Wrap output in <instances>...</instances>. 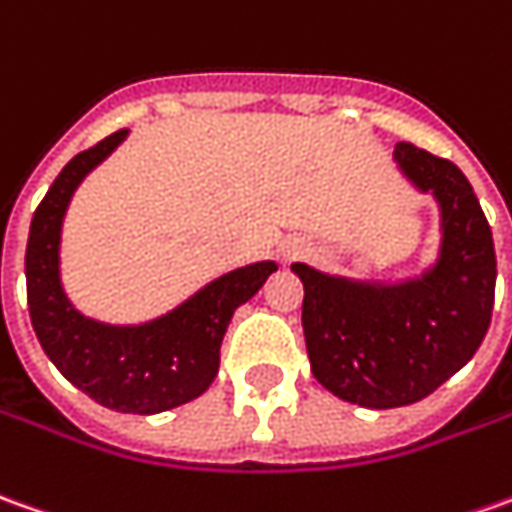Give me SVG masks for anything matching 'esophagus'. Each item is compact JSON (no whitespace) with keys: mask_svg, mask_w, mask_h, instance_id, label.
<instances>
[{"mask_svg":"<svg viewBox=\"0 0 512 512\" xmlns=\"http://www.w3.org/2000/svg\"><path fill=\"white\" fill-rule=\"evenodd\" d=\"M301 253H304V248H301L298 242H290V245L284 248V259H287V262H293V259H298Z\"/></svg>","mask_w":512,"mask_h":512,"instance_id":"obj_1","label":"esophagus"}]
</instances>
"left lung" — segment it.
<instances>
[{
    "label": "left lung",
    "mask_w": 512,
    "mask_h": 512,
    "mask_svg": "<svg viewBox=\"0 0 512 512\" xmlns=\"http://www.w3.org/2000/svg\"><path fill=\"white\" fill-rule=\"evenodd\" d=\"M394 157L411 183L440 202L437 264L394 287L293 264L304 284L301 324L312 375L366 408L417 403L456 375L488 332L496 293L493 233L468 177L414 143H397Z\"/></svg>",
    "instance_id": "8db88e82"
}]
</instances>
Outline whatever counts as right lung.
Here are the masks:
<instances>
[{"instance_id":"1","label":"right lung","mask_w":512,"mask_h":512,"mask_svg":"<svg viewBox=\"0 0 512 512\" xmlns=\"http://www.w3.org/2000/svg\"><path fill=\"white\" fill-rule=\"evenodd\" d=\"M123 137L126 129L75 154L39 202L24 253L27 307L41 349L72 386L123 414H157L200 397L214 383L233 310L259 293L276 262L225 273L177 310L140 327H109L84 318L58 279L61 219L78 183Z\"/></svg>"}]
</instances>
